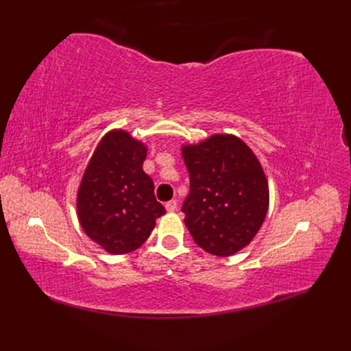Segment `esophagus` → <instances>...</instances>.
Listing matches in <instances>:
<instances>
[{"instance_id": "1", "label": "esophagus", "mask_w": 351, "mask_h": 351, "mask_svg": "<svg viewBox=\"0 0 351 351\" xmlns=\"http://www.w3.org/2000/svg\"><path fill=\"white\" fill-rule=\"evenodd\" d=\"M165 209L168 212H174L177 209V200H168L165 204Z\"/></svg>"}]
</instances>
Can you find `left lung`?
Returning <instances> with one entry per match:
<instances>
[{"label":"left lung","mask_w":351,"mask_h":351,"mask_svg":"<svg viewBox=\"0 0 351 351\" xmlns=\"http://www.w3.org/2000/svg\"><path fill=\"white\" fill-rule=\"evenodd\" d=\"M190 192L182 206L195 243L231 256L252 241L267 217L268 182L250 147L231 134L183 146Z\"/></svg>","instance_id":"1"}]
</instances>
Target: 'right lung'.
Instances as JSON below:
<instances>
[{
	"label": "right lung",
	"instance_id": "obj_1",
	"mask_svg": "<svg viewBox=\"0 0 351 351\" xmlns=\"http://www.w3.org/2000/svg\"><path fill=\"white\" fill-rule=\"evenodd\" d=\"M146 147L125 132L104 137L84 171L77 195L83 231L105 250L124 254L151 236L165 208L145 174Z\"/></svg>",
	"mask_w": 351,
	"mask_h": 351
}]
</instances>
